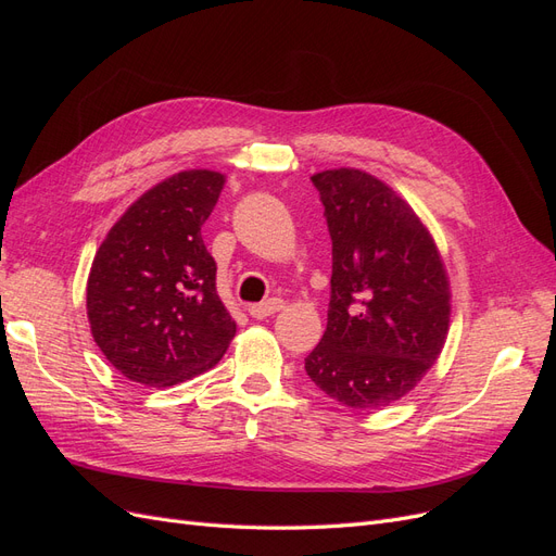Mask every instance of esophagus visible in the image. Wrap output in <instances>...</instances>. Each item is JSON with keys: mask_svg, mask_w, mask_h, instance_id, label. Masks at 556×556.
Listing matches in <instances>:
<instances>
[{"mask_svg": "<svg viewBox=\"0 0 556 556\" xmlns=\"http://www.w3.org/2000/svg\"><path fill=\"white\" fill-rule=\"evenodd\" d=\"M282 308H285V301H282V299H278V296H274V299H266V301H262V304H252V306H248V313H250V317L264 319V317H268V315H274V313L282 311Z\"/></svg>", "mask_w": 556, "mask_h": 556, "instance_id": "esophagus-1", "label": "esophagus"}]
</instances>
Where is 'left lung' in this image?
<instances>
[{
  "label": "left lung",
  "instance_id": "left-lung-1",
  "mask_svg": "<svg viewBox=\"0 0 556 556\" xmlns=\"http://www.w3.org/2000/svg\"><path fill=\"white\" fill-rule=\"evenodd\" d=\"M311 180L331 237V296L306 374L343 406H390L443 350L450 285L441 255L415 211L382 180L357 169Z\"/></svg>",
  "mask_w": 556,
  "mask_h": 556
}]
</instances>
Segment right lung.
Listing matches in <instances>:
<instances>
[{
    "label": "right lung",
    "mask_w": 556,
    "mask_h": 556,
    "mask_svg": "<svg viewBox=\"0 0 556 556\" xmlns=\"http://www.w3.org/2000/svg\"><path fill=\"white\" fill-rule=\"evenodd\" d=\"M225 176L180 172L148 190L99 245L88 278L94 343L125 378L169 387L215 366L237 333L201 239Z\"/></svg>",
    "instance_id": "1"
}]
</instances>
